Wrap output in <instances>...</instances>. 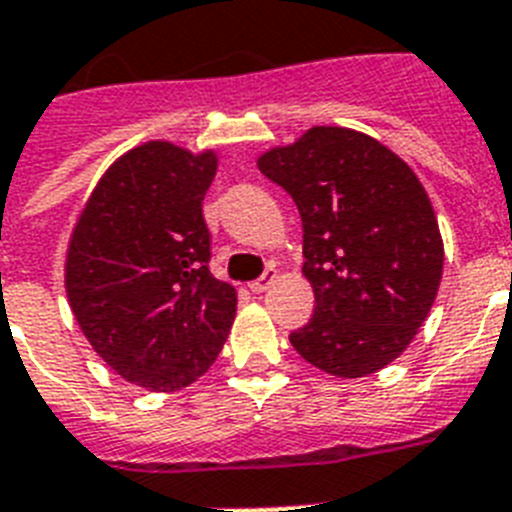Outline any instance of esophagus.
Instances as JSON below:
<instances>
[{
	"mask_svg": "<svg viewBox=\"0 0 512 512\" xmlns=\"http://www.w3.org/2000/svg\"><path fill=\"white\" fill-rule=\"evenodd\" d=\"M273 278H276V268H268L263 276L255 278V281H249V291H252V294H263L270 283H273Z\"/></svg>",
	"mask_w": 512,
	"mask_h": 512,
	"instance_id": "esophagus-1",
	"label": "esophagus"
}]
</instances>
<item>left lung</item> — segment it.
<instances>
[{"instance_id": "left-lung-1", "label": "left lung", "mask_w": 512, "mask_h": 512, "mask_svg": "<svg viewBox=\"0 0 512 512\" xmlns=\"http://www.w3.org/2000/svg\"><path fill=\"white\" fill-rule=\"evenodd\" d=\"M302 216L315 315L289 336L309 364L372 375L422 328L442 278L437 218L414 171L372 137L312 127L257 161Z\"/></svg>"}]
</instances>
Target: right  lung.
Segmentation results:
<instances>
[{"mask_svg":"<svg viewBox=\"0 0 512 512\" xmlns=\"http://www.w3.org/2000/svg\"><path fill=\"white\" fill-rule=\"evenodd\" d=\"M213 176V153L140 145L103 174L72 234V312L103 362L143 388H187L234 322L236 291L210 273Z\"/></svg>","mask_w":512,"mask_h":512,"instance_id":"add662e5","label":"right lung"}]
</instances>
